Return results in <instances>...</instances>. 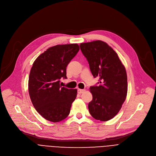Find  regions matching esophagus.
I'll list each match as a JSON object with an SVG mask.
<instances>
[{
  "instance_id": "1",
  "label": "esophagus",
  "mask_w": 156,
  "mask_h": 156,
  "mask_svg": "<svg viewBox=\"0 0 156 156\" xmlns=\"http://www.w3.org/2000/svg\"><path fill=\"white\" fill-rule=\"evenodd\" d=\"M85 91V90H82V89H78V93L79 94H81Z\"/></svg>"
}]
</instances>
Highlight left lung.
I'll use <instances>...</instances> for the list:
<instances>
[{"instance_id": "left-lung-1", "label": "left lung", "mask_w": 156, "mask_h": 156, "mask_svg": "<svg viewBox=\"0 0 156 156\" xmlns=\"http://www.w3.org/2000/svg\"><path fill=\"white\" fill-rule=\"evenodd\" d=\"M93 76L100 78V85L90 87L93 100L88 109L93 118L107 121L121 109L127 92V73L118 54L106 42L96 40L81 43Z\"/></svg>"}]
</instances>
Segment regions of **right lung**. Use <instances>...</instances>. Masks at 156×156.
Segmentation results:
<instances>
[{"mask_svg": "<svg viewBox=\"0 0 156 156\" xmlns=\"http://www.w3.org/2000/svg\"><path fill=\"white\" fill-rule=\"evenodd\" d=\"M80 50L77 44L57 45L40 55L33 63L29 78L32 103L39 114L54 122L65 119L77 95L76 89L60 84L66 78V67Z\"/></svg>", "mask_w": 156, "mask_h": 156, "instance_id": "1", "label": "right lung"}]
</instances>
